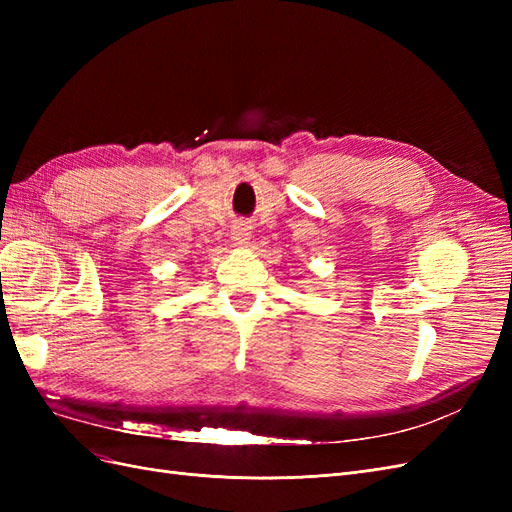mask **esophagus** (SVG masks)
<instances>
[{
    "label": "esophagus",
    "mask_w": 512,
    "mask_h": 512,
    "mask_svg": "<svg viewBox=\"0 0 512 512\" xmlns=\"http://www.w3.org/2000/svg\"><path fill=\"white\" fill-rule=\"evenodd\" d=\"M230 239L235 241L237 245H245L247 241H250V237H252V226L247 224V222H235V226H232V232H230Z\"/></svg>",
    "instance_id": "esophagus-1"
}]
</instances>
